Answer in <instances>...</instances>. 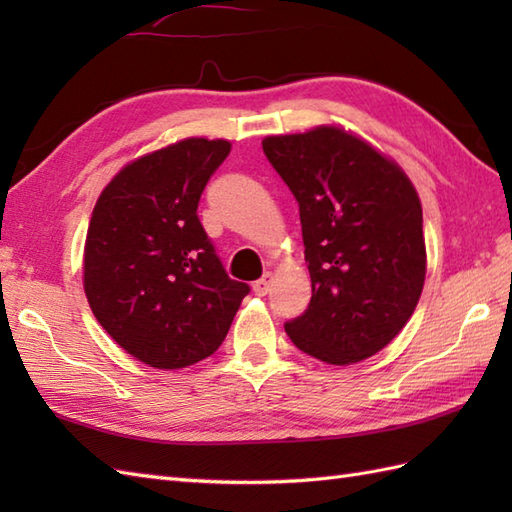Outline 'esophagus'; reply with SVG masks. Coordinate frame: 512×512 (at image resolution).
<instances>
[{"mask_svg": "<svg viewBox=\"0 0 512 512\" xmlns=\"http://www.w3.org/2000/svg\"><path fill=\"white\" fill-rule=\"evenodd\" d=\"M270 284H273V275H270V273H266L262 279H257L255 284H253L255 295L257 297H266L268 290H270Z\"/></svg>", "mask_w": 512, "mask_h": 512, "instance_id": "obj_1", "label": "esophagus"}]
</instances>
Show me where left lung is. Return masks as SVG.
I'll return each mask as SVG.
<instances>
[{
	"mask_svg": "<svg viewBox=\"0 0 512 512\" xmlns=\"http://www.w3.org/2000/svg\"><path fill=\"white\" fill-rule=\"evenodd\" d=\"M262 147L299 202L312 281L286 334L330 365L374 356L405 328L424 286L416 189L394 160L339 127L268 136Z\"/></svg>",
	"mask_w": 512,
	"mask_h": 512,
	"instance_id": "left-lung-1",
	"label": "left lung"
}]
</instances>
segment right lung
Returning <instances> with one entry per match:
<instances>
[{
    "mask_svg": "<svg viewBox=\"0 0 512 512\" xmlns=\"http://www.w3.org/2000/svg\"><path fill=\"white\" fill-rule=\"evenodd\" d=\"M228 140L187 138L134 160L96 200L83 286L103 330L149 367L211 356L250 288L226 275L198 217Z\"/></svg>",
    "mask_w": 512,
    "mask_h": 512,
    "instance_id": "add662e5",
    "label": "right lung"
}]
</instances>
